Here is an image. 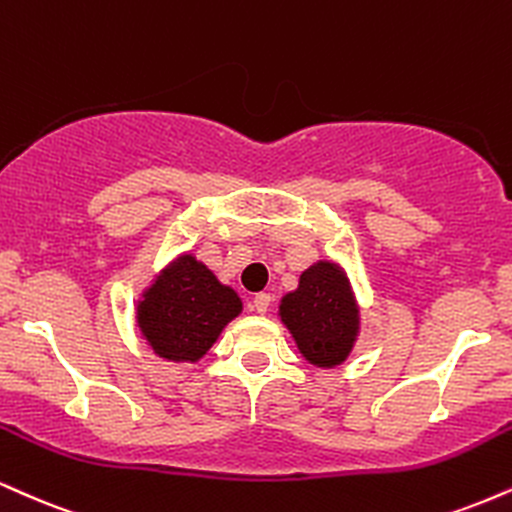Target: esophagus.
Listing matches in <instances>:
<instances>
[{
    "label": "esophagus",
    "instance_id": "esophagus-1",
    "mask_svg": "<svg viewBox=\"0 0 512 512\" xmlns=\"http://www.w3.org/2000/svg\"><path fill=\"white\" fill-rule=\"evenodd\" d=\"M269 305H272V295L269 293H257L255 298H252V310H255L257 315H267Z\"/></svg>",
    "mask_w": 512,
    "mask_h": 512
}]
</instances>
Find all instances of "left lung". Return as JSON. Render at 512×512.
Returning a JSON list of instances; mask_svg holds the SVG:
<instances>
[{
	"label": "left lung",
	"instance_id": "8db88e82",
	"mask_svg": "<svg viewBox=\"0 0 512 512\" xmlns=\"http://www.w3.org/2000/svg\"><path fill=\"white\" fill-rule=\"evenodd\" d=\"M279 317L300 355L322 369L346 362L360 336V305L334 260H317L300 274L298 288L281 298Z\"/></svg>",
	"mask_w": 512,
	"mask_h": 512
}]
</instances>
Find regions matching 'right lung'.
Returning <instances> with one entry per match:
<instances>
[{
    "instance_id": "add662e5",
    "label": "right lung",
    "mask_w": 512,
    "mask_h": 512,
    "mask_svg": "<svg viewBox=\"0 0 512 512\" xmlns=\"http://www.w3.org/2000/svg\"><path fill=\"white\" fill-rule=\"evenodd\" d=\"M240 312V295L221 283L193 252H183L140 293L135 324L157 357L197 362Z\"/></svg>"
}]
</instances>
